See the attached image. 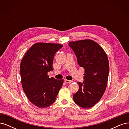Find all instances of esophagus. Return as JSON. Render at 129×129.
<instances>
[{
    "label": "esophagus",
    "mask_w": 129,
    "mask_h": 129,
    "mask_svg": "<svg viewBox=\"0 0 129 129\" xmlns=\"http://www.w3.org/2000/svg\"><path fill=\"white\" fill-rule=\"evenodd\" d=\"M64 82L67 83H71L73 82V81L72 80H65Z\"/></svg>",
    "instance_id": "obj_1"
}]
</instances>
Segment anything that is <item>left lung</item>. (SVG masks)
<instances>
[{"instance_id": "1", "label": "left lung", "mask_w": 129, "mask_h": 129, "mask_svg": "<svg viewBox=\"0 0 129 129\" xmlns=\"http://www.w3.org/2000/svg\"><path fill=\"white\" fill-rule=\"evenodd\" d=\"M79 66L84 69L83 83L73 95L75 103L83 108H90L102 98L106 89L109 73V61L103 48L91 40L70 42Z\"/></svg>"}]
</instances>
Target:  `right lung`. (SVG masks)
I'll return each mask as SVG.
<instances>
[{
	"label": "right lung",
	"mask_w": 129,
	"mask_h": 129,
	"mask_svg": "<svg viewBox=\"0 0 129 129\" xmlns=\"http://www.w3.org/2000/svg\"><path fill=\"white\" fill-rule=\"evenodd\" d=\"M62 47L60 44L37 43L27 52L21 60L20 73L22 88L31 103L39 108L52 105L56 100L63 80L49 78L53 71L54 56Z\"/></svg>",
	"instance_id": "right-lung-1"
}]
</instances>
